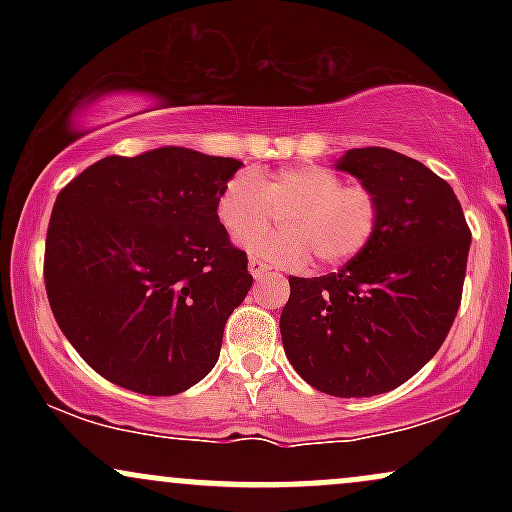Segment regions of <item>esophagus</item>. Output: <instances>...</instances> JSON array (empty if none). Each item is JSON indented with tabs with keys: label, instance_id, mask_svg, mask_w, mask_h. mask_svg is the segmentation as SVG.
Masks as SVG:
<instances>
[{
	"label": "esophagus",
	"instance_id": "obj_1",
	"mask_svg": "<svg viewBox=\"0 0 512 512\" xmlns=\"http://www.w3.org/2000/svg\"><path fill=\"white\" fill-rule=\"evenodd\" d=\"M248 269H250V274L255 276V279H262V276L269 272V264L262 262V260H257V257H250Z\"/></svg>",
	"mask_w": 512,
	"mask_h": 512
}]
</instances>
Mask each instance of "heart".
Returning <instances> with one entry per match:
<instances>
[{
	"label": "heart",
	"mask_w": 512,
	"mask_h": 512,
	"mask_svg": "<svg viewBox=\"0 0 512 512\" xmlns=\"http://www.w3.org/2000/svg\"><path fill=\"white\" fill-rule=\"evenodd\" d=\"M284 213L281 234L257 237ZM216 216L236 240H247L252 255L276 267H303L315 260L327 267L361 255L378 236L383 204L373 187L344 182L337 170L317 163L281 168L260 180L250 170H238L223 182L216 197Z\"/></svg>",
	"instance_id": "b5f03b06"
}]
</instances>
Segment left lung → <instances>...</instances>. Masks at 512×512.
I'll list each match as a JSON object with an SVG mask.
<instances>
[{
  "instance_id": "1",
  "label": "left lung",
  "mask_w": 512,
  "mask_h": 512,
  "mask_svg": "<svg viewBox=\"0 0 512 512\" xmlns=\"http://www.w3.org/2000/svg\"><path fill=\"white\" fill-rule=\"evenodd\" d=\"M383 204L378 236L339 272L289 276L281 342L291 366L332 397H373L436 356L462 303L472 231L433 170L366 146L337 161Z\"/></svg>"
}]
</instances>
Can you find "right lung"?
<instances>
[{
    "instance_id": "1",
    "label": "right lung",
    "mask_w": 512,
    "mask_h": 512,
    "mask_svg": "<svg viewBox=\"0 0 512 512\" xmlns=\"http://www.w3.org/2000/svg\"><path fill=\"white\" fill-rule=\"evenodd\" d=\"M236 158L166 146L105 156L62 187L45 238L57 325L110 383L185 392L214 368L252 286L248 255L216 216Z\"/></svg>"
}]
</instances>
